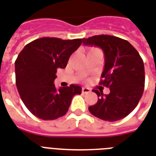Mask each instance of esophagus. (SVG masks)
I'll use <instances>...</instances> for the list:
<instances>
[{"instance_id":"esophagus-1","label":"esophagus","mask_w":156,"mask_h":156,"mask_svg":"<svg viewBox=\"0 0 156 156\" xmlns=\"http://www.w3.org/2000/svg\"><path fill=\"white\" fill-rule=\"evenodd\" d=\"M82 91H83V93H88V92L91 91V90L89 88H87V87H83V88H82Z\"/></svg>"}]
</instances>
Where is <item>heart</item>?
<instances>
[{
	"label": "heart",
	"mask_w": 156,
	"mask_h": 156,
	"mask_svg": "<svg viewBox=\"0 0 156 156\" xmlns=\"http://www.w3.org/2000/svg\"><path fill=\"white\" fill-rule=\"evenodd\" d=\"M94 50H96V49H91L90 50V51H94Z\"/></svg>",
	"instance_id": "obj_1"
}]
</instances>
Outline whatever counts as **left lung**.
I'll return each mask as SVG.
<instances>
[{
  "instance_id": "left-lung-1",
  "label": "left lung",
  "mask_w": 156,
  "mask_h": 156,
  "mask_svg": "<svg viewBox=\"0 0 156 156\" xmlns=\"http://www.w3.org/2000/svg\"><path fill=\"white\" fill-rule=\"evenodd\" d=\"M86 46H98L105 54V66L100 84L110 92L92 90L97 93V104L88 107L91 115L102 120H119L136 108L145 87L144 63L128 41L110 35H97L83 38Z\"/></svg>"
}]
</instances>
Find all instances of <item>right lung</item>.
<instances>
[{
	"label": "right lung",
	"instance_id": "add662e5",
	"mask_svg": "<svg viewBox=\"0 0 156 156\" xmlns=\"http://www.w3.org/2000/svg\"><path fill=\"white\" fill-rule=\"evenodd\" d=\"M83 39L41 37L27 44L15 60L16 87L23 104L36 117L54 120L67 113L73 97L82 87L54 84L57 69H65Z\"/></svg>",
	"mask_w": 156,
	"mask_h": 156
}]
</instances>
